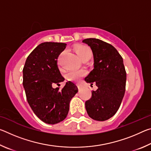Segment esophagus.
I'll list each match as a JSON object with an SVG mask.
<instances>
[{"instance_id": "obj_1", "label": "esophagus", "mask_w": 151, "mask_h": 151, "mask_svg": "<svg viewBox=\"0 0 151 151\" xmlns=\"http://www.w3.org/2000/svg\"><path fill=\"white\" fill-rule=\"evenodd\" d=\"M77 87H78V89H81L82 88V86H81V85H77Z\"/></svg>"}]
</instances>
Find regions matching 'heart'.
<instances>
[{"label": "heart", "instance_id": "obj_1", "mask_svg": "<svg viewBox=\"0 0 151 151\" xmlns=\"http://www.w3.org/2000/svg\"><path fill=\"white\" fill-rule=\"evenodd\" d=\"M75 50L78 57L83 60V58L91 57V50L88 47L85 45H79L76 47ZM63 53L61 54L63 55ZM86 75V70H73L69 71L66 75V78L70 81H78L80 78Z\"/></svg>", "mask_w": 151, "mask_h": 151}]
</instances>
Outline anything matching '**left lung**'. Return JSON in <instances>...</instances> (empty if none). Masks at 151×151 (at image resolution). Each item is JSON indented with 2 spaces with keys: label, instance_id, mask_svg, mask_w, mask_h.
<instances>
[{
  "label": "left lung",
  "instance_id": "obj_1",
  "mask_svg": "<svg viewBox=\"0 0 151 151\" xmlns=\"http://www.w3.org/2000/svg\"><path fill=\"white\" fill-rule=\"evenodd\" d=\"M83 43L93 51L94 69L85 78L88 83H95L97 90L85 102L88 116L104 121L115 114L123 99L127 73L121 55L113 46L97 39H86Z\"/></svg>",
  "mask_w": 151,
  "mask_h": 151
}]
</instances>
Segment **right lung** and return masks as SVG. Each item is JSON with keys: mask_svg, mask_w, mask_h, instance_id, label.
<instances>
[{"mask_svg": "<svg viewBox=\"0 0 151 151\" xmlns=\"http://www.w3.org/2000/svg\"><path fill=\"white\" fill-rule=\"evenodd\" d=\"M62 42H42L27 57L23 68V86L27 99L34 113L47 124L58 123L66 117L70 101L78 88L72 82H66L59 90L65 78L58 68V56L65 49Z\"/></svg>", "mask_w": 151, "mask_h": 151, "instance_id": "obj_1", "label": "right lung"}]
</instances>
